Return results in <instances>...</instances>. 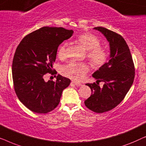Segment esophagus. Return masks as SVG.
I'll return each instance as SVG.
<instances>
[{"instance_id":"1","label":"esophagus","mask_w":146,"mask_h":146,"mask_svg":"<svg viewBox=\"0 0 146 146\" xmlns=\"http://www.w3.org/2000/svg\"><path fill=\"white\" fill-rule=\"evenodd\" d=\"M72 83H73L76 86H82V84L78 83V82H75V81H72Z\"/></svg>"}]
</instances>
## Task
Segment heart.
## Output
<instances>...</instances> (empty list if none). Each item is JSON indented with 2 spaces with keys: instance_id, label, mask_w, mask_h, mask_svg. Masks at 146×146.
Returning <instances> with one entry per match:
<instances>
[{
  "instance_id": "b5f03b06",
  "label": "heart",
  "mask_w": 146,
  "mask_h": 146,
  "mask_svg": "<svg viewBox=\"0 0 146 146\" xmlns=\"http://www.w3.org/2000/svg\"><path fill=\"white\" fill-rule=\"evenodd\" d=\"M76 42L87 50V58L91 64L99 68L106 62L108 58V52L100 46L101 42L96 36L86 33L79 35ZM67 43H62L58 49L57 55L60 59H65L67 56ZM90 70L89 66L83 62H70L62 69L64 75L76 81H80L84 78Z\"/></svg>"
}]
</instances>
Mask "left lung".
Returning a JSON list of instances; mask_svg holds the SVG:
<instances>
[{
	"label": "left lung",
	"mask_w": 146,
	"mask_h": 146,
	"mask_svg": "<svg viewBox=\"0 0 146 146\" xmlns=\"http://www.w3.org/2000/svg\"><path fill=\"white\" fill-rule=\"evenodd\" d=\"M104 35L109 42L110 55L108 62L92 74L96 84H86L92 94L85 106L96 113H103L116 107L124 98L133 82L135 68L130 50L121 35L106 28H94ZM105 82L102 88L99 82Z\"/></svg>",
	"instance_id": "left-lung-1"
}]
</instances>
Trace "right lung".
Listing matches in <instances>:
<instances>
[{
    "mask_svg": "<svg viewBox=\"0 0 146 146\" xmlns=\"http://www.w3.org/2000/svg\"><path fill=\"white\" fill-rule=\"evenodd\" d=\"M73 33L62 27H44L26 36L17 48L12 65L14 88L19 100L33 112L46 113L55 109L70 83L59 74L56 82H45L44 76L56 74L53 63L58 48Z\"/></svg>",
    "mask_w": 146,
    "mask_h": 146,
    "instance_id": "right-lung-1",
    "label": "right lung"
}]
</instances>
